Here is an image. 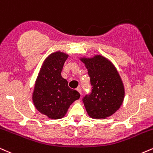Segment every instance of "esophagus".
Returning <instances> with one entry per match:
<instances>
[{"instance_id": "esophagus-1", "label": "esophagus", "mask_w": 153, "mask_h": 153, "mask_svg": "<svg viewBox=\"0 0 153 153\" xmlns=\"http://www.w3.org/2000/svg\"><path fill=\"white\" fill-rule=\"evenodd\" d=\"M76 91H78V92H79V94H81V89H80V88H76Z\"/></svg>"}]
</instances>
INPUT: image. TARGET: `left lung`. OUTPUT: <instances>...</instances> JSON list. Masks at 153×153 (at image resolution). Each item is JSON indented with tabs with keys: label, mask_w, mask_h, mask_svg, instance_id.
Masks as SVG:
<instances>
[{
	"label": "left lung",
	"mask_w": 153,
	"mask_h": 153,
	"mask_svg": "<svg viewBox=\"0 0 153 153\" xmlns=\"http://www.w3.org/2000/svg\"><path fill=\"white\" fill-rule=\"evenodd\" d=\"M88 70L92 92L83 101L92 119H104L115 113L124 101L125 90L118 71L108 59L101 54L79 58Z\"/></svg>",
	"instance_id": "8db88e82"
}]
</instances>
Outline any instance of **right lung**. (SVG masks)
Wrapping results in <instances>:
<instances>
[{
	"label": "right lung",
	"mask_w": 153,
	"mask_h": 153,
	"mask_svg": "<svg viewBox=\"0 0 153 153\" xmlns=\"http://www.w3.org/2000/svg\"><path fill=\"white\" fill-rule=\"evenodd\" d=\"M69 57L57 51L45 58L35 81L32 101L35 108L52 119H62L75 101L80 98L77 91L70 88L61 75L65 62Z\"/></svg>",
	"instance_id": "obj_1"
}]
</instances>
